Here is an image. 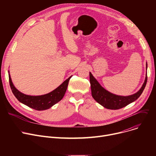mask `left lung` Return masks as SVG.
<instances>
[{
    "instance_id": "8db88e82",
    "label": "left lung",
    "mask_w": 156,
    "mask_h": 156,
    "mask_svg": "<svg viewBox=\"0 0 156 156\" xmlns=\"http://www.w3.org/2000/svg\"><path fill=\"white\" fill-rule=\"evenodd\" d=\"M147 76L145 77V80L142 88L136 94L126 97L119 96L112 94L105 90L93 76L92 73H90V82L92 95L93 98L98 103L109 109H119L136 101L143 92L147 83Z\"/></svg>"
}]
</instances>
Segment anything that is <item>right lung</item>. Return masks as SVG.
I'll return each instance as SVG.
<instances>
[{"label":"right lung","instance_id":"add662e5","mask_svg":"<svg viewBox=\"0 0 156 156\" xmlns=\"http://www.w3.org/2000/svg\"><path fill=\"white\" fill-rule=\"evenodd\" d=\"M71 78V76L64 81L59 87L50 93L43 95L31 96L22 94L15 88L12 84L10 75L9 74V85L12 92L16 97V99L20 102L37 111L48 109L56 103L59 102L63 98L66 91L69 81Z\"/></svg>","mask_w":156,"mask_h":156}]
</instances>
